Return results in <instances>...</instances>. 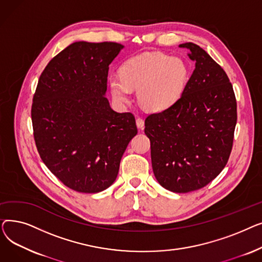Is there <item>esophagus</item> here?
Returning <instances> with one entry per match:
<instances>
[{"label":"esophagus","mask_w":262,"mask_h":262,"mask_svg":"<svg viewBox=\"0 0 262 262\" xmlns=\"http://www.w3.org/2000/svg\"><path fill=\"white\" fill-rule=\"evenodd\" d=\"M136 124H137V126L142 129L144 127V120L142 118H137L136 119Z\"/></svg>","instance_id":"esophagus-1"}]
</instances>
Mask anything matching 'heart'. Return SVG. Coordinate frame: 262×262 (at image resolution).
Listing matches in <instances>:
<instances>
[{"label": "heart", "mask_w": 262, "mask_h": 262, "mask_svg": "<svg viewBox=\"0 0 262 262\" xmlns=\"http://www.w3.org/2000/svg\"><path fill=\"white\" fill-rule=\"evenodd\" d=\"M121 76L109 78L114 99L130 101L132 90H138L140 104L150 112H162L180 99L188 78L185 62L161 53H143L124 62Z\"/></svg>", "instance_id": "heart-1"}]
</instances>
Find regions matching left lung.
I'll return each mask as SVG.
<instances>
[{"instance_id": "obj_1", "label": "left lung", "mask_w": 262, "mask_h": 262, "mask_svg": "<svg viewBox=\"0 0 262 262\" xmlns=\"http://www.w3.org/2000/svg\"><path fill=\"white\" fill-rule=\"evenodd\" d=\"M195 69L170 108L150 114L144 133L150 141L158 183L176 193L199 190L222 172L237 123V101L225 71L198 45L183 43Z\"/></svg>"}]
</instances>
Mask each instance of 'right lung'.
Returning a JSON list of instances; mask_svg holds the SVG:
<instances>
[{
    "label": "right lung",
    "instance_id": "right-lung-1",
    "mask_svg": "<svg viewBox=\"0 0 262 262\" xmlns=\"http://www.w3.org/2000/svg\"><path fill=\"white\" fill-rule=\"evenodd\" d=\"M123 46L78 41L51 59L33 98L38 153L68 188L98 193L112 186L129 141L138 133L132 113L110 107L109 64Z\"/></svg>",
    "mask_w": 262,
    "mask_h": 262
}]
</instances>
